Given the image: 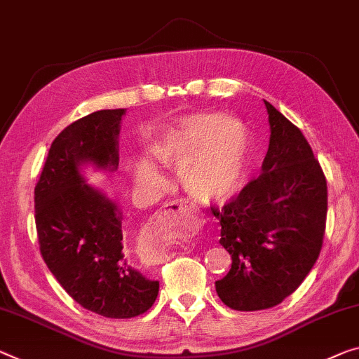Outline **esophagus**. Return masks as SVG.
Masks as SVG:
<instances>
[{"label":"esophagus","instance_id":"obj_1","mask_svg":"<svg viewBox=\"0 0 359 359\" xmlns=\"http://www.w3.org/2000/svg\"><path fill=\"white\" fill-rule=\"evenodd\" d=\"M176 218H189V219H197L194 210H192L189 203L186 201H172L168 202L167 205H163L161 212H157L151 218V222L146 224L144 231H142V239H144L147 244H151L154 241V236H157L163 229V226L172 223V219Z\"/></svg>","mask_w":359,"mask_h":359}]
</instances>
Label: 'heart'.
I'll return each mask as SVG.
<instances>
[{"label": "heart", "instance_id": "obj_1", "mask_svg": "<svg viewBox=\"0 0 359 359\" xmlns=\"http://www.w3.org/2000/svg\"><path fill=\"white\" fill-rule=\"evenodd\" d=\"M152 156L181 170V183L194 201L223 203L239 192L247 158V133L239 120L218 114L192 115L152 147ZM136 181L158 186L161 175L151 163L135 168Z\"/></svg>", "mask_w": 359, "mask_h": 359}]
</instances>
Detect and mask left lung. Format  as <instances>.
Instances as JSON below:
<instances>
[{
    "label": "left lung",
    "instance_id": "1",
    "mask_svg": "<svg viewBox=\"0 0 359 359\" xmlns=\"http://www.w3.org/2000/svg\"><path fill=\"white\" fill-rule=\"evenodd\" d=\"M269 146L262 173L212 213L231 255L229 273L215 283L237 311L279 305L303 283L323 247L327 183L302 131L264 101Z\"/></svg>",
    "mask_w": 359,
    "mask_h": 359
}]
</instances>
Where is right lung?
Segmentation results:
<instances>
[{"mask_svg": "<svg viewBox=\"0 0 359 359\" xmlns=\"http://www.w3.org/2000/svg\"><path fill=\"white\" fill-rule=\"evenodd\" d=\"M126 109L97 110L64 128L49 147L35 186V223L49 271L76 303L96 314L128 319L158 294L123 253L122 212L86 183L81 168H118V133Z\"/></svg>", "mask_w": 359, "mask_h": 359, "instance_id": "add662e5", "label": "right lung"}]
</instances>
